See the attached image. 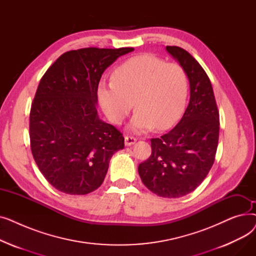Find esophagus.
Listing matches in <instances>:
<instances>
[{
  "label": "esophagus",
  "mask_w": 256,
  "mask_h": 256,
  "mask_svg": "<svg viewBox=\"0 0 256 256\" xmlns=\"http://www.w3.org/2000/svg\"><path fill=\"white\" fill-rule=\"evenodd\" d=\"M136 141H137V139L135 137H132V136L128 135V136L124 137V143H126V146H130L132 144H135Z\"/></svg>",
  "instance_id": "obj_1"
}]
</instances>
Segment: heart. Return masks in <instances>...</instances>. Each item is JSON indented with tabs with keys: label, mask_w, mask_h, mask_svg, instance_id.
Listing matches in <instances>:
<instances>
[{
	"label": "heart",
	"mask_w": 256,
	"mask_h": 256,
	"mask_svg": "<svg viewBox=\"0 0 256 256\" xmlns=\"http://www.w3.org/2000/svg\"><path fill=\"white\" fill-rule=\"evenodd\" d=\"M189 80L176 62L152 55L130 58L114 70L112 80H100L98 100L106 117L120 124L137 109L130 130L146 132L152 128L167 130L180 118L186 100Z\"/></svg>",
	"instance_id": "b5f03b06"
}]
</instances>
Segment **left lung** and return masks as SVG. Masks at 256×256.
Masks as SVG:
<instances>
[{
	"mask_svg": "<svg viewBox=\"0 0 256 256\" xmlns=\"http://www.w3.org/2000/svg\"><path fill=\"white\" fill-rule=\"evenodd\" d=\"M166 50L186 72L190 102L180 122L169 132L152 138V154L138 167L148 190L165 198H180L204 180L216 156L220 119L210 80L186 50Z\"/></svg>",
	"mask_w": 256,
	"mask_h": 256,
	"instance_id": "8db88e82",
	"label": "left lung"
}]
</instances>
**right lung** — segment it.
<instances>
[{
	"label": "right lung",
	"mask_w": 256,
	"mask_h": 256,
	"mask_svg": "<svg viewBox=\"0 0 256 256\" xmlns=\"http://www.w3.org/2000/svg\"><path fill=\"white\" fill-rule=\"evenodd\" d=\"M132 48H85L64 52L40 80L30 111V145L46 180L58 191L85 195L102 184L124 138L98 118L102 74Z\"/></svg>",
	"instance_id": "right-lung-1"
}]
</instances>
